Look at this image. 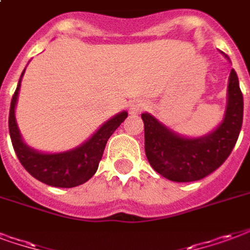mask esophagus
Returning a JSON list of instances; mask_svg holds the SVG:
<instances>
[{"label":"esophagus","mask_w":250,"mask_h":250,"mask_svg":"<svg viewBox=\"0 0 250 250\" xmlns=\"http://www.w3.org/2000/svg\"><path fill=\"white\" fill-rule=\"evenodd\" d=\"M147 108V104H146V101L144 100H136L133 101L132 105H130V110H132V113H140L142 110H145Z\"/></svg>","instance_id":"34e87169"}]
</instances>
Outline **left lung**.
<instances>
[{"label":"left lung","instance_id":"obj_1","mask_svg":"<svg viewBox=\"0 0 250 250\" xmlns=\"http://www.w3.org/2000/svg\"><path fill=\"white\" fill-rule=\"evenodd\" d=\"M243 114V93L237 74L232 69L224 120L207 136L183 138L168 130L153 116H141L145 126L147 161L155 171L172 182L200 181L220 167L229 157L241 130Z\"/></svg>","mask_w":250,"mask_h":250}]
</instances>
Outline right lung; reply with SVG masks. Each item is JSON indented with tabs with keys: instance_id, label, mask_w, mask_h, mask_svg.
<instances>
[{
	"instance_id": "1",
	"label": "right lung",
	"mask_w": 250,
	"mask_h": 250,
	"mask_svg": "<svg viewBox=\"0 0 250 250\" xmlns=\"http://www.w3.org/2000/svg\"><path fill=\"white\" fill-rule=\"evenodd\" d=\"M23 72L21 75V79L23 76ZM21 79L14 95L11 97L10 112H9V133H10L11 144L20 162L30 175H33L35 179L48 186L71 188L85 183L97 171L106 141L109 140V137L121 125V123L125 121L127 113L121 112L113 118H110L85 144L71 151L58 154L39 153L30 149L22 141L17 126L14 109H16L17 97L21 87Z\"/></svg>"
}]
</instances>
